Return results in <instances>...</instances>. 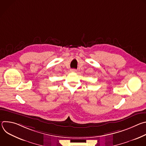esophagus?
<instances>
[{"label":"esophagus","mask_w":146,"mask_h":146,"mask_svg":"<svg viewBox=\"0 0 146 146\" xmlns=\"http://www.w3.org/2000/svg\"><path fill=\"white\" fill-rule=\"evenodd\" d=\"M70 71L72 72H77V70L76 69H71Z\"/></svg>","instance_id":"esophagus-1"}]
</instances>
